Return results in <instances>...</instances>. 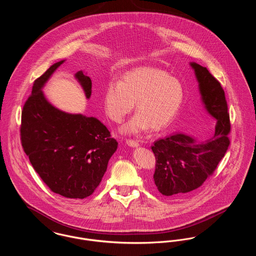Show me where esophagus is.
Instances as JSON below:
<instances>
[{
  "label": "esophagus",
  "instance_id": "1",
  "mask_svg": "<svg viewBox=\"0 0 256 256\" xmlns=\"http://www.w3.org/2000/svg\"><path fill=\"white\" fill-rule=\"evenodd\" d=\"M126 144H128V146H130V147H138V146L140 145L138 142L134 140H126Z\"/></svg>",
  "mask_w": 256,
  "mask_h": 256
}]
</instances>
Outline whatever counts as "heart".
I'll use <instances>...</instances> for the list:
<instances>
[{
    "label": "heart",
    "instance_id": "heart-1",
    "mask_svg": "<svg viewBox=\"0 0 256 256\" xmlns=\"http://www.w3.org/2000/svg\"><path fill=\"white\" fill-rule=\"evenodd\" d=\"M184 98L182 84L156 68H138L126 72L120 82L112 80L104 92V108L109 118L122 122L136 102L138 112L122 132L136 134L168 128L178 113Z\"/></svg>",
    "mask_w": 256,
    "mask_h": 256
}]
</instances>
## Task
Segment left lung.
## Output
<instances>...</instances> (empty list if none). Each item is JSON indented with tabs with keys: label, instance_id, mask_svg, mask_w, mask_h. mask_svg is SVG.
<instances>
[{
	"label": "left lung",
	"instance_id": "left-lung-1",
	"mask_svg": "<svg viewBox=\"0 0 256 256\" xmlns=\"http://www.w3.org/2000/svg\"><path fill=\"white\" fill-rule=\"evenodd\" d=\"M190 66L194 70L204 107L217 124L214 134L205 142L174 134L154 142L151 147L156 158L154 184L166 196H184L201 186L214 172L230 145V124L225 92L206 68L196 62H190Z\"/></svg>",
	"mask_w": 256,
	"mask_h": 256
}]
</instances>
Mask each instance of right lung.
Returning <instances> with one entry per match:
<instances>
[{"mask_svg":"<svg viewBox=\"0 0 256 256\" xmlns=\"http://www.w3.org/2000/svg\"><path fill=\"white\" fill-rule=\"evenodd\" d=\"M64 62L51 66L34 82L22 112L20 140L32 167L53 192L84 199L101 182L118 142L98 118L68 114L48 102L42 88ZM74 78L89 99L90 78L82 70Z\"/></svg>","mask_w":256,"mask_h":256,"instance_id":"right-lung-1","label":"right lung"}]
</instances>
